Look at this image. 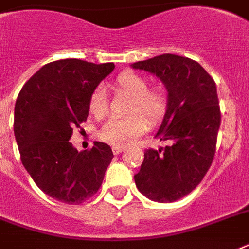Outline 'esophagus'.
I'll list each match as a JSON object with an SVG mask.
<instances>
[{
	"label": "esophagus",
	"mask_w": 249,
	"mask_h": 249,
	"mask_svg": "<svg viewBox=\"0 0 249 249\" xmlns=\"http://www.w3.org/2000/svg\"><path fill=\"white\" fill-rule=\"evenodd\" d=\"M124 150H125L124 146H112L113 154H120V152H123Z\"/></svg>",
	"instance_id": "1"
}]
</instances>
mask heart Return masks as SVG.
I'll return each mask as SVG.
<instances>
[{
	"label": "heart",
	"mask_w": 249,
	"mask_h": 249,
	"mask_svg": "<svg viewBox=\"0 0 249 249\" xmlns=\"http://www.w3.org/2000/svg\"><path fill=\"white\" fill-rule=\"evenodd\" d=\"M120 93L130 98L126 117H112L102 126L99 137L115 146H128L137 137L143 134L148 124H156L163 117L166 108V98L160 88L147 89V81L141 75L133 72L121 73L115 81ZM90 112L95 117L105 116L108 105L106 91L98 86L90 95Z\"/></svg>",
	"instance_id": "1"
}]
</instances>
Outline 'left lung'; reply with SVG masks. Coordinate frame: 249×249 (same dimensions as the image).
<instances>
[{
    "instance_id": "obj_1",
    "label": "left lung",
    "mask_w": 249,
    "mask_h": 249,
    "mask_svg": "<svg viewBox=\"0 0 249 249\" xmlns=\"http://www.w3.org/2000/svg\"><path fill=\"white\" fill-rule=\"evenodd\" d=\"M130 67L156 76L168 93L165 115L155 134L168 146L144 151L136 186L150 200L172 203L191 193L212 164L221 124L216 84L197 62L174 54Z\"/></svg>"
}]
</instances>
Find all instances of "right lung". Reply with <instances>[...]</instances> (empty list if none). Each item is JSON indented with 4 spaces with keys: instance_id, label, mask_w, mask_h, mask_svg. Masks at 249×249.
<instances>
[{
    "instance_id": "right-lung-1",
    "label": "right lung",
    "mask_w": 249,
    "mask_h": 249,
    "mask_svg": "<svg viewBox=\"0 0 249 249\" xmlns=\"http://www.w3.org/2000/svg\"><path fill=\"white\" fill-rule=\"evenodd\" d=\"M115 64L62 59L45 64L21 88L14 112V134L21 163L46 195L67 204L88 200L101 187L113 158L95 142L79 152L70 138L86 121L89 99Z\"/></svg>"
}]
</instances>
